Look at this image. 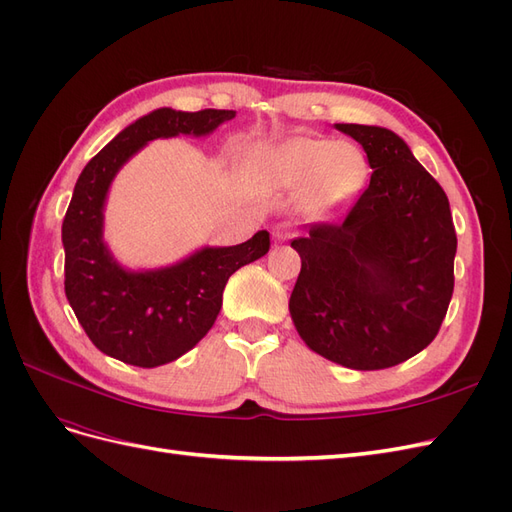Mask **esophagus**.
Here are the masks:
<instances>
[{
  "label": "esophagus",
  "instance_id": "esophagus-1",
  "mask_svg": "<svg viewBox=\"0 0 512 512\" xmlns=\"http://www.w3.org/2000/svg\"><path fill=\"white\" fill-rule=\"evenodd\" d=\"M290 237H292V230H290L288 224H277V226L273 228V239H275V241H286V239H290Z\"/></svg>",
  "mask_w": 512,
  "mask_h": 512
}]
</instances>
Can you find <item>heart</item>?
Listing matches in <instances>:
<instances>
[{
    "instance_id": "obj_1",
    "label": "heart",
    "mask_w": 512,
    "mask_h": 512,
    "mask_svg": "<svg viewBox=\"0 0 512 512\" xmlns=\"http://www.w3.org/2000/svg\"><path fill=\"white\" fill-rule=\"evenodd\" d=\"M262 173L275 188L309 187V209L327 211L361 188L367 164L354 145L294 136L262 156Z\"/></svg>"
}]
</instances>
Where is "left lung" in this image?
I'll return each instance as SVG.
<instances>
[{"label": "left lung", "instance_id": "left-lung-1", "mask_svg": "<svg viewBox=\"0 0 512 512\" xmlns=\"http://www.w3.org/2000/svg\"><path fill=\"white\" fill-rule=\"evenodd\" d=\"M335 128L361 143L374 173L342 224H312L290 243L301 273L288 307L309 350L350 369H386L440 331L455 286L453 215L404 138L380 126Z\"/></svg>", "mask_w": 512, "mask_h": 512}]
</instances>
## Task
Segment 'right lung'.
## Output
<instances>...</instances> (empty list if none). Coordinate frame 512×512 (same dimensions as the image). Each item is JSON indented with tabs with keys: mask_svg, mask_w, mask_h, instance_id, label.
Instances as JSON below:
<instances>
[{
	"mask_svg": "<svg viewBox=\"0 0 512 512\" xmlns=\"http://www.w3.org/2000/svg\"><path fill=\"white\" fill-rule=\"evenodd\" d=\"M235 111L198 113L158 108L123 128L74 185L61 226L66 297L100 352L136 367H160L192 350L213 327L228 277L269 252V232L230 247L205 245L175 265L132 271L104 241V205L111 183L134 153L156 138L207 136Z\"/></svg>",
	"mask_w": 512,
	"mask_h": 512,
	"instance_id": "add662e5",
	"label": "right lung"
}]
</instances>
